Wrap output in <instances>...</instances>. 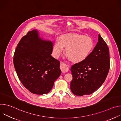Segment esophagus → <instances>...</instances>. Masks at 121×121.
Instances as JSON below:
<instances>
[{
	"mask_svg": "<svg viewBox=\"0 0 121 121\" xmlns=\"http://www.w3.org/2000/svg\"><path fill=\"white\" fill-rule=\"evenodd\" d=\"M60 67L62 72L63 73L67 72V71L68 70V66L64 62H60Z\"/></svg>",
	"mask_w": 121,
	"mask_h": 121,
	"instance_id": "obj_1",
	"label": "esophagus"
}]
</instances>
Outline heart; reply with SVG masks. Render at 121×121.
<instances>
[{
    "mask_svg": "<svg viewBox=\"0 0 121 121\" xmlns=\"http://www.w3.org/2000/svg\"><path fill=\"white\" fill-rule=\"evenodd\" d=\"M94 47L93 39L89 36L80 34L64 35L56 41L53 51L57 56L65 48V53L68 58L75 62H79L87 58Z\"/></svg>",
    "mask_w": 121,
    "mask_h": 121,
    "instance_id": "obj_1",
    "label": "heart"
}]
</instances>
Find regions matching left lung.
Here are the masks:
<instances>
[{"mask_svg":"<svg viewBox=\"0 0 121 121\" xmlns=\"http://www.w3.org/2000/svg\"><path fill=\"white\" fill-rule=\"evenodd\" d=\"M98 40L88 57L71 67L73 79L70 89L75 95L92 94L100 87L107 76L110 67L109 48L99 34Z\"/></svg>","mask_w":121,"mask_h":121,"instance_id":"8db88e82","label":"left lung"}]
</instances>
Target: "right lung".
Listing matches in <instances>:
<instances>
[{
    "instance_id": "obj_1",
    "label": "right lung",
    "mask_w": 121,
    "mask_h": 121,
    "mask_svg": "<svg viewBox=\"0 0 121 121\" xmlns=\"http://www.w3.org/2000/svg\"><path fill=\"white\" fill-rule=\"evenodd\" d=\"M53 44L42 40L36 30L27 32L16 48L13 63L22 85L32 93L47 94L61 71L60 62L51 56Z\"/></svg>"
}]
</instances>
